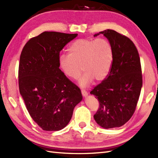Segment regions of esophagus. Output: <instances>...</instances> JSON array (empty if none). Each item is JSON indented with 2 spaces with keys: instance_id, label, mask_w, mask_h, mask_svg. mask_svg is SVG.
Masks as SVG:
<instances>
[{
  "instance_id": "obj_1",
  "label": "esophagus",
  "mask_w": 158,
  "mask_h": 158,
  "mask_svg": "<svg viewBox=\"0 0 158 158\" xmlns=\"http://www.w3.org/2000/svg\"><path fill=\"white\" fill-rule=\"evenodd\" d=\"M81 92H82V96H84V97H87V96H88V92L85 90H82Z\"/></svg>"
}]
</instances>
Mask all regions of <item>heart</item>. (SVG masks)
<instances>
[{
    "instance_id": "b5f03b06",
    "label": "heart",
    "mask_w": 158,
    "mask_h": 158,
    "mask_svg": "<svg viewBox=\"0 0 158 158\" xmlns=\"http://www.w3.org/2000/svg\"><path fill=\"white\" fill-rule=\"evenodd\" d=\"M113 60V49L105 39H80L71 44L68 55H61L59 66L68 78L75 80L84 71L79 80L85 87L94 79L101 81L109 74ZM82 69H81V68Z\"/></svg>"
}]
</instances>
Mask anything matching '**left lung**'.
<instances>
[{"mask_svg": "<svg viewBox=\"0 0 158 158\" xmlns=\"http://www.w3.org/2000/svg\"><path fill=\"white\" fill-rule=\"evenodd\" d=\"M103 34L113 49V60L109 74L90 92L98 99L99 107L94 120L105 129L119 127L131 118L136 109L143 84L140 57L129 37L114 30Z\"/></svg>", "mask_w": 158, "mask_h": 158, "instance_id": "left-lung-1", "label": "left lung"}]
</instances>
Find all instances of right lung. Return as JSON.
I'll return each instance as SVG.
<instances>
[{"mask_svg":"<svg viewBox=\"0 0 158 158\" xmlns=\"http://www.w3.org/2000/svg\"><path fill=\"white\" fill-rule=\"evenodd\" d=\"M78 34L45 31L22 49L19 87L33 120L44 131H59L70 122L82 99L80 88L59 68L60 53Z\"/></svg>","mask_w":158,"mask_h":158,"instance_id":"obj_1","label":"right lung"}]
</instances>
